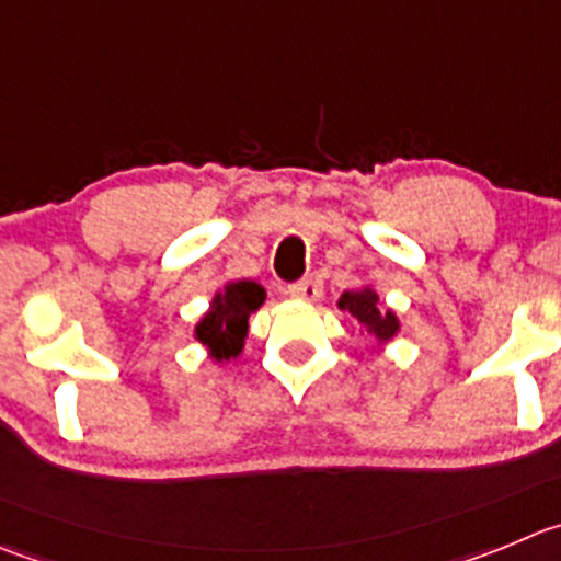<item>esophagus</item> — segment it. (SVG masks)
<instances>
[{"label": "esophagus", "mask_w": 561, "mask_h": 561, "mask_svg": "<svg viewBox=\"0 0 561 561\" xmlns=\"http://www.w3.org/2000/svg\"><path fill=\"white\" fill-rule=\"evenodd\" d=\"M322 289H324L322 277H319V275H306V277H302V280H297V284L289 286V295L297 297V300L313 302V300H319V297H322Z\"/></svg>", "instance_id": "esophagus-1"}]
</instances>
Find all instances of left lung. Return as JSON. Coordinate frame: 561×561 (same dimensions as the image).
<instances>
[{
    "label": "left lung",
    "mask_w": 561,
    "mask_h": 561,
    "mask_svg": "<svg viewBox=\"0 0 561 561\" xmlns=\"http://www.w3.org/2000/svg\"><path fill=\"white\" fill-rule=\"evenodd\" d=\"M341 311H350L357 322H364L371 333L377 335L380 341L393 339V333L399 330L397 317L386 308H377V295L371 289H360V291H344L339 300Z\"/></svg>",
    "instance_id": "left-lung-1"
}]
</instances>
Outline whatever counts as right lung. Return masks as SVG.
I'll list each match as a JSON object with an SVG mask.
<instances>
[{
	"mask_svg": "<svg viewBox=\"0 0 561 561\" xmlns=\"http://www.w3.org/2000/svg\"><path fill=\"white\" fill-rule=\"evenodd\" d=\"M261 302H264V289L253 280L228 284L226 291L215 295L211 311L195 328L197 341L209 346L217 360L239 355L248 335V317L259 311Z\"/></svg>",
	"mask_w": 561,
	"mask_h": 561,
	"instance_id": "obj_1",
	"label": "right lung"
}]
</instances>
